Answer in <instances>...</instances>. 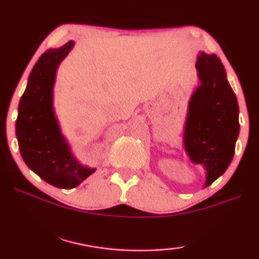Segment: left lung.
I'll return each instance as SVG.
<instances>
[{"instance_id":"left-lung-1","label":"left lung","mask_w":259,"mask_h":259,"mask_svg":"<svg viewBox=\"0 0 259 259\" xmlns=\"http://www.w3.org/2000/svg\"><path fill=\"white\" fill-rule=\"evenodd\" d=\"M195 68L200 84L188 102L182 143L190 162L206 171V188L232 162L239 136V107L219 57L201 51Z\"/></svg>"}]
</instances>
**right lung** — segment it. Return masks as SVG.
Segmentation results:
<instances>
[{
  "label": "right lung",
  "instance_id": "1",
  "mask_svg": "<svg viewBox=\"0 0 259 259\" xmlns=\"http://www.w3.org/2000/svg\"><path fill=\"white\" fill-rule=\"evenodd\" d=\"M75 46L70 40L42 53L29 73L15 123L16 139L23 162L40 179L60 189L79 186L96 167L79 162L60 128L53 97L60 63Z\"/></svg>",
  "mask_w": 259,
  "mask_h": 259
}]
</instances>
